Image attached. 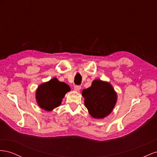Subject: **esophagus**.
Segmentation results:
<instances>
[{
    "instance_id": "obj_1",
    "label": "esophagus",
    "mask_w": 157,
    "mask_h": 157,
    "mask_svg": "<svg viewBox=\"0 0 157 157\" xmlns=\"http://www.w3.org/2000/svg\"><path fill=\"white\" fill-rule=\"evenodd\" d=\"M80 89H81V86H79V85H76V86H74V90L77 92H79Z\"/></svg>"
}]
</instances>
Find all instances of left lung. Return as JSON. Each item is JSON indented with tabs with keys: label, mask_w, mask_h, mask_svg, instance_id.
<instances>
[{
	"label": "left lung",
	"mask_w": 157,
	"mask_h": 157,
	"mask_svg": "<svg viewBox=\"0 0 157 157\" xmlns=\"http://www.w3.org/2000/svg\"><path fill=\"white\" fill-rule=\"evenodd\" d=\"M84 105L94 118H103L111 113L117 100V94L112 85L99 79L94 80L92 86L82 92Z\"/></svg>",
	"instance_id": "1"
}]
</instances>
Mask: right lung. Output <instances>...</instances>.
<instances>
[{
    "label": "right lung",
    "instance_id": "right-lung-1",
    "mask_svg": "<svg viewBox=\"0 0 157 157\" xmlns=\"http://www.w3.org/2000/svg\"><path fill=\"white\" fill-rule=\"evenodd\" d=\"M70 90L69 85L54 78L38 87L36 91V102L41 109L51 111L60 105L65 94Z\"/></svg>",
    "mask_w": 157,
    "mask_h": 157
}]
</instances>
